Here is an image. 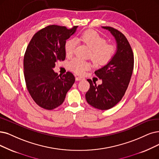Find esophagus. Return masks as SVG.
<instances>
[{
    "label": "esophagus",
    "mask_w": 159,
    "mask_h": 159,
    "mask_svg": "<svg viewBox=\"0 0 159 159\" xmlns=\"http://www.w3.org/2000/svg\"><path fill=\"white\" fill-rule=\"evenodd\" d=\"M84 78L82 77H76L75 78V80L76 81H80V80H82Z\"/></svg>",
    "instance_id": "34e87169"
}]
</instances>
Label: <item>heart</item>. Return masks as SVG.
Here are the masks:
<instances>
[{
    "label": "heart",
    "instance_id": "b5f03b06",
    "mask_svg": "<svg viewBox=\"0 0 159 159\" xmlns=\"http://www.w3.org/2000/svg\"><path fill=\"white\" fill-rule=\"evenodd\" d=\"M78 39L91 49V57L98 65L104 66L108 64L115 55V46L106 43V40L96 31L86 30L79 36ZM75 48L76 43L74 40L70 39L67 40L65 46L66 55L68 57L72 56ZM91 66V62L79 58H74L69 63L70 68L78 74H84Z\"/></svg>",
    "mask_w": 159,
    "mask_h": 159
}]
</instances>
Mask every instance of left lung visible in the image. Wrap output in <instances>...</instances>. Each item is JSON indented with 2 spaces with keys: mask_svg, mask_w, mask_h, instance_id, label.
<instances>
[{
  "mask_svg": "<svg viewBox=\"0 0 159 159\" xmlns=\"http://www.w3.org/2000/svg\"><path fill=\"white\" fill-rule=\"evenodd\" d=\"M102 28L109 30L115 38L116 52L108 64L94 72L102 81L101 85L97 86L91 80H87L90 88L85 94V98L91 106L106 110L115 106L127 89L134 68V55L129 42L123 33L110 27Z\"/></svg>",
  "mask_w": 159,
  "mask_h": 159,
  "instance_id": "obj_1",
  "label": "left lung"
}]
</instances>
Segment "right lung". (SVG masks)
<instances>
[{"mask_svg": "<svg viewBox=\"0 0 159 159\" xmlns=\"http://www.w3.org/2000/svg\"><path fill=\"white\" fill-rule=\"evenodd\" d=\"M77 28L49 25L38 31L27 48L23 60L25 82L32 98L42 108L51 110L61 105L74 84L71 72L59 75L53 68L57 62L65 59L66 41Z\"/></svg>", "mask_w": 159, "mask_h": 159, "instance_id": "add662e5", "label": "right lung"}]
</instances>
